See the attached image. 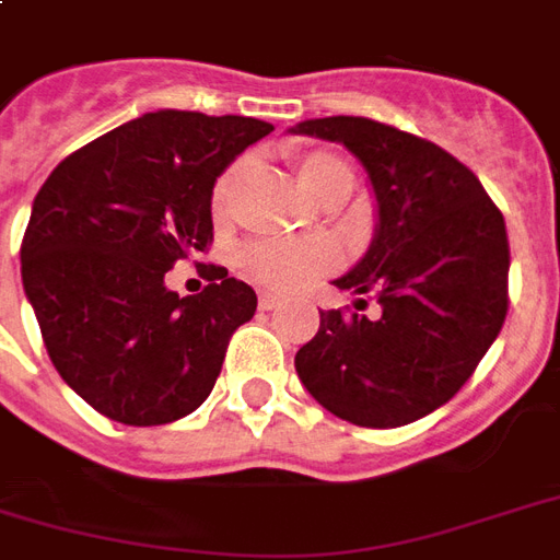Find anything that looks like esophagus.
I'll return each mask as SVG.
<instances>
[{"label": "esophagus", "mask_w": 560, "mask_h": 560, "mask_svg": "<svg viewBox=\"0 0 560 560\" xmlns=\"http://www.w3.org/2000/svg\"><path fill=\"white\" fill-rule=\"evenodd\" d=\"M258 305H260V312H272V308H279L281 305V296H276V293H269V291H260Z\"/></svg>", "instance_id": "obj_1"}]
</instances>
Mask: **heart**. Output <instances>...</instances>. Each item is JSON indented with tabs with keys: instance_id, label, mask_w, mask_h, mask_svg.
Segmentation results:
<instances>
[{
	"instance_id": "b5f03b06",
	"label": "heart",
	"mask_w": 560,
	"mask_h": 560,
	"mask_svg": "<svg viewBox=\"0 0 560 560\" xmlns=\"http://www.w3.org/2000/svg\"><path fill=\"white\" fill-rule=\"evenodd\" d=\"M243 177H246V163L228 165L219 175L217 186H213V198H210L213 217H225L231 210V201L237 196ZM296 177H300L302 189L317 201L329 192H338V189L350 196V189H353V172L332 153H302V156H296ZM243 264L264 284L296 288L312 276L329 272L338 264V252L326 240H302V243L264 240V243H255L243 252Z\"/></svg>"
}]
</instances>
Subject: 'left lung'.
<instances>
[{"mask_svg":"<svg viewBox=\"0 0 560 560\" xmlns=\"http://www.w3.org/2000/svg\"><path fill=\"white\" fill-rule=\"evenodd\" d=\"M288 132L343 144L376 201L374 240L338 291L355 312H320L293 359L308 395L359 428H400L457 395L508 314V231L466 165L412 132L353 115ZM377 317L359 315L366 296Z\"/></svg>","mask_w":560,"mask_h":560,"instance_id":"1","label":"left lung"}]
</instances>
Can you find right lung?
I'll use <instances>...</instances> for the list:
<instances>
[{
  "mask_svg": "<svg viewBox=\"0 0 560 560\" xmlns=\"http://www.w3.org/2000/svg\"><path fill=\"white\" fill-rule=\"evenodd\" d=\"M272 132L246 115L156 109L61 160L32 205L23 291L61 380L101 416L153 428L213 392L258 296L210 267L198 296L165 288L213 240L217 177Z\"/></svg>",
  "mask_w": 560,
  "mask_h": 560,
  "instance_id": "add662e5",
  "label": "right lung"
}]
</instances>
